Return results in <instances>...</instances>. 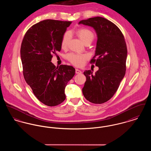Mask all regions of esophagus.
I'll use <instances>...</instances> for the list:
<instances>
[{"instance_id": "1", "label": "esophagus", "mask_w": 151, "mask_h": 151, "mask_svg": "<svg viewBox=\"0 0 151 151\" xmlns=\"http://www.w3.org/2000/svg\"><path fill=\"white\" fill-rule=\"evenodd\" d=\"M76 74H81L82 72L81 70H80L79 69H76Z\"/></svg>"}]
</instances>
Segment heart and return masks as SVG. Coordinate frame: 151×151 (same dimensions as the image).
Masks as SVG:
<instances>
[{"mask_svg": "<svg viewBox=\"0 0 151 151\" xmlns=\"http://www.w3.org/2000/svg\"><path fill=\"white\" fill-rule=\"evenodd\" d=\"M76 33L81 41L85 44L87 42H92L95 38L94 33L89 29L86 28H81L76 30ZM71 38V33L69 32H66L63 36L61 41V47L66 48L69 44ZM86 55H80L77 54H70L67 58L69 61L76 66H81L83 65L85 60L87 58Z\"/></svg>", "mask_w": 151, "mask_h": 151, "instance_id": "1", "label": "heart"}]
</instances>
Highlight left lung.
Masks as SVG:
<instances>
[{
  "instance_id": "obj_1",
  "label": "left lung",
  "mask_w": 151,
  "mask_h": 151,
  "mask_svg": "<svg viewBox=\"0 0 151 151\" xmlns=\"http://www.w3.org/2000/svg\"><path fill=\"white\" fill-rule=\"evenodd\" d=\"M78 24L93 27L97 37L95 54L91 63L96 62L99 70L94 74L90 70L83 72L86 80L82 93L89 101L102 104L114 96L125 75L126 44L120 29L104 18H90Z\"/></svg>"
}]
</instances>
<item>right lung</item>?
<instances>
[{"instance_id": "add662e5", "label": "right lung", "mask_w": 151, "mask_h": 151, "mask_svg": "<svg viewBox=\"0 0 151 151\" xmlns=\"http://www.w3.org/2000/svg\"><path fill=\"white\" fill-rule=\"evenodd\" d=\"M70 21L46 19L30 27L21 47L23 74L35 96L48 106L60 104L66 99L65 87L74 77L71 66L56 67L52 54L61 50V41Z\"/></svg>"}]
</instances>
